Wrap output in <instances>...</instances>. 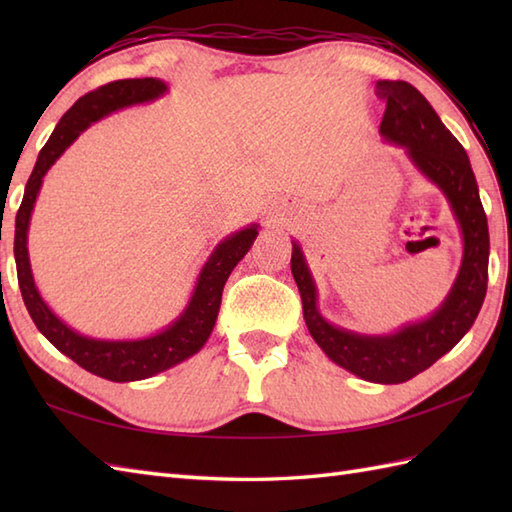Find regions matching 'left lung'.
<instances>
[{
  "instance_id": "left-lung-1",
  "label": "left lung",
  "mask_w": 512,
  "mask_h": 512,
  "mask_svg": "<svg viewBox=\"0 0 512 512\" xmlns=\"http://www.w3.org/2000/svg\"><path fill=\"white\" fill-rule=\"evenodd\" d=\"M387 99L380 136L402 147L424 178L447 198L462 233V264L449 295L427 319L402 325L389 334H361L339 328L319 312V292L306 255L292 239V277L303 303L310 336L332 363L380 385H398L418 376L451 352L471 330L486 297L488 222L469 156L429 101L407 81H378Z\"/></svg>"
}]
</instances>
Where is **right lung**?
Returning a JSON list of instances; mask_svg holds the SVG:
<instances>
[{
  "label": "right lung",
  "mask_w": 512,
  "mask_h": 512,
  "mask_svg": "<svg viewBox=\"0 0 512 512\" xmlns=\"http://www.w3.org/2000/svg\"><path fill=\"white\" fill-rule=\"evenodd\" d=\"M167 92L169 85L165 81L149 76V79H123L107 83L103 88L81 96L61 116L48 143L39 151V158L28 178L24 200H21L15 220V264L19 290L37 330L61 354L72 358L76 365L88 369L90 374L114 380V383L151 378L173 365L187 361V358L202 350L213 332L217 312H220L226 279L239 264V259H244L255 237L259 235V224H248L242 231L224 237L204 262L187 308L165 330L145 336V339L114 341L79 334L68 323H63L39 295L28 257V228L43 176L90 125L116 110H123V107L156 101Z\"/></svg>",
  "instance_id": "right-lung-1"
}]
</instances>
